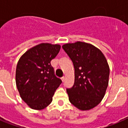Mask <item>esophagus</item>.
<instances>
[{"label": "esophagus", "instance_id": "esophagus-1", "mask_svg": "<svg viewBox=\"0 0 128 128\" xmlns=\"http://www.w3.org/2000/svg\"><path fill=\"white\" fill-rule=\"evenodd\" d=\"M62 81H63V82L64 81H65V77H64V76L62 77Z\"/></svg>", "mask_w": 128, "mask_h": 128}]
</instances>
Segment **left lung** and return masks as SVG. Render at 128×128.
Wrapping results in <instances>:
<instances>
[{"mask_svg":"<svg viewBox=\"0 0 128 128\" xmlns=\"http://www.w3.org/2000/svg\"><path fill=\"white\" fill-rule=\"evenodd\" d=\"M62 48L74 67V85L66 89L69 101L81 110H89L103 99L108 85L110 68L99 48L90 44L77 42Z\"/></svg>","mask_w":128,"mask_h":128,"instance_id":"obj_1","label":"left lung"}]
</instances>
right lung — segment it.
Listing matches in <instances>:
<instances>
[{"instance_id":"1","label":"right lung","mask_w":128,"mask_h":128,"mask_svg":"<svg viewBox=\"0 0 128 128\" xmlns=\"http://www.w3.org/2000/svg\"><path fill=\"white\" fill-rule=\"evenodd\" d=\"M60 48L58 44L43 43L27 50L19 59L16 84L22 100L32 109L40 110L50 104L62 82L50 65Z\"/></svg>"}]
</instances>
